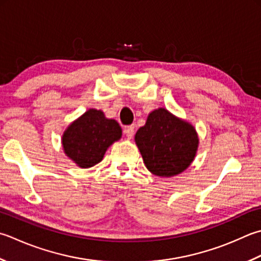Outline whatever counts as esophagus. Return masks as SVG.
Masks as SVG:
<instances>
[{"instance_id": "34e87169", "label": "esophagus", "mask_w": 261, "mask_h": 261, "mask_svg": "<svg viewBox=\"0 0 261 261\" xmlns=\"http://www.w3.org/2000/svg\"><path fill=\"white\" fill-rule=\"evenodd\" d=\"M124 135L129 138V139H131L132 137H134V134H135V126L134 125H127V126H125V129H124Z\"/></svg>"}]
</instances>
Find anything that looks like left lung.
<instances>
[{
  "label": "left lung",
  "mask_w": 261,
  "mask_h": 261,
  "mask_svg": "<svg viewBox=\"0 0 261 261\" xmlns=\"http://www.w3.org/2000/svg\"><path fill=\"white\" fill-rule=\"evenodd\" d=\"M135 140L148 171L161 177L187 170L195 160L199 144L193 125L163 107L149 113Z\"/></svg>",
  "instance_id": "1"
}]
</instances>
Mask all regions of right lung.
I'll list each match as a JSON object with an SVG mask.
<instances>
[{"mask_svg": "<svg viewBox=\"0 0 261 261\" xmlns=\"http://www.w3.org/2000/svg\"><path fill=\"white\" fill-rule=\"evenodd\" d=\"M122 136L115 120L106 119L104 112L90 109L71 123L62 136L65 155L81 168L94 166Z\"/></svg>", "mask_w": 261, "mask_h": 261, "instance_id": "right-lung-1", "label": "right lung"}]
</instances>
